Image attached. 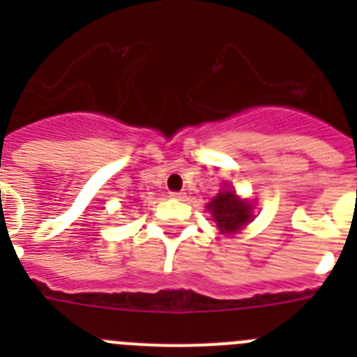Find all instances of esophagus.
<instances>
[{"label":"esophagus","mask_w":357,"mask_h":357,"mask_svg":"<svg viewBox=\"0 0 357 357\" xmlns=\"http://www.w3.org/2000/svg\"><path fill=\"white\" fill-rule=\"evenodd\" d=\"M169 197L175 198V200H184L185 193H182V191H172V193H169Z\"/></svg>","instance_id":"1"}]
</instances>
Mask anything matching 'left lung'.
<instances>
[{"instance_id":"left-lung-1","label":"left lung","mask_w":357,"mask_h":357,"mask_svg":"<svg viewBox=\"0 0 357 357\" xmlns=\"http://www.w3.org/2000/svg\"><path fill=\"white\" fill-rule=\"evenodd\" d=\"M207 209L211 211L216 227H220L223 234H234L252 220L250 204L239 200L232 191H222L216 195Z\"/></svg>"}]
</instances>
